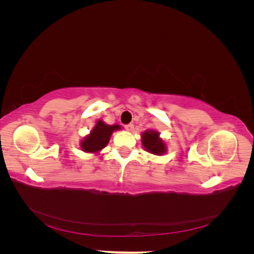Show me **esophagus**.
Masks as SVG:
<instances>
[{"instance_id": "1", "label": "esophagus", "mask_w": 254, "mask_h": 254, "mask_svg": "<svg viewBox=\"0 0 254 254\" xmlns=\"http://www.w3.org/2000/svg\"><path fill=\"white\" fill-rule=\"evenodd\" d=\"M133 128H134L133 124H127V125H125V129L128 130V131H131V130H133Z\"/></svg>"}]
</instances>
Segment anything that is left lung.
<instances>
[{"mask_svg": "<svg viewBox=\"0 0 254 254\" xmlns=\"http://www.w3.org/2000/svg\"><path fill=\"white\" fill-rule=\"evenodd\" d=\"M142 144L146 150L153 155L161 156L166 151V146L159 137V133L157 131H152V130H147L143 133Z\"/></svg>", "mask_w": 254, "mask_h": 254, "instance_id": "left-lung-1", "label": "left lung"}]
</instances>
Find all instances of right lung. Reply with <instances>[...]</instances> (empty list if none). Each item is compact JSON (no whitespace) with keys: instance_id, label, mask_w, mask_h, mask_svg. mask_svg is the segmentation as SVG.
<instances>
[{"instance_id":"add662e5","label":"right lung","mask_w":254,"mask_h":254,"mask_svg":"<svg viewBox=\"0 0 254 254\" xmlns=\"http://www.w3.org/2000/svg\"><path fill=\"white\" fill-rule=\"evenodd\" d=\"M121 127L119 125H107L103 121H97L95 127L91 133L84 137L81 141V148L87 152H97L108 144L110 136L114 130H118Z\"/></svg>"}]
</instances>
